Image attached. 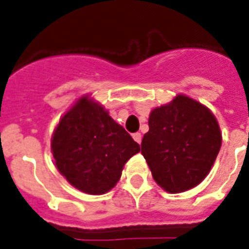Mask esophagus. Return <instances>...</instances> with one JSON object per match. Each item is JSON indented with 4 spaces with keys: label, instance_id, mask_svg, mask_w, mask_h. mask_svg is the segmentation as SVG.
Returning a JSON list of instances; mask_svg holds the SVG:
<instances>
[{
    "label": "esophagus",
    "instance_id": "esophagus-1",
    "mask_svg": "<svg viewBox=\"0 0 249 249\" xmlns=\"http://www.w3.org/2000/svg\"><path fill=\"white\" fill-rule=\"evenodd\" d=\"M133 139H134L138 144H141V142H142V135H141V133H134V134H133Z\"/></svg>",
    "mask_w": 249,
    "mask_h": 249
}]
</instances>
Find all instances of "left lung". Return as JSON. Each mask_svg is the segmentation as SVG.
<instances>
[{
	"instance_id": "8db88e82",
	"label": "left lung",
	"mask_w": 249,
	"mask_h": 249,
	"mask_svg": "<svg viewBox=\"0 0 249 249\" xmlns=\"http://www.w3.org/2000/svg\"><path fill=\"white\" fill-rule=\"evenodd\" d=\"M142 155L163 191L181 193L201 183L221 147L215 115L201 102L178 94L170 104L151 111Z\"/></svg>"
}]
</instances>
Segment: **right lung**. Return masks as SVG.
Returning <instances> with one entry per match:
<instances>
[{
    "mask_svg": "<svg viewBox=\"0 0 249 249\" xmlns=\"http://www.w3.org/2000/svg\"><path fill=\"white\" fill-rule=\"evenodd\" d=\"M51 151L57 170L72 187L100 196L116 185L124 165L141 148L102 105L82 96L54 128Z\"/></svg>",
    "mask_w": 249,
    "mask_h": 249,
    "instance_id": "1",
    "label": "right lung"
}]
</instances>
